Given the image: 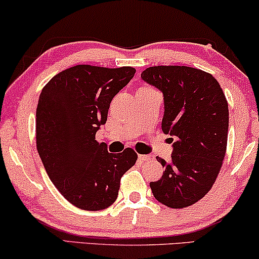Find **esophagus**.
Segmentation results:
<instances>
[{"mask_svg": "<svg viewBox=\"0 0 259 259\" xmlns=\"http://www.w3.org/2000/svg\"><path fill=\"white\" fill-rule=\"evenodd\" d=\"M150 159H151L150 155H146V154H139V160H141V161H147V160H150Z\"/></svg>", "mask_w": 259, "mask_h": 259, "instance_id": "obj_1", "label": "esophagus"}]
</instances>
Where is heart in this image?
Segmentation results:
<instances>
[{"instance_id":"1","label":"heart","mask_w":259,"mask_h":259,"mask_svg":"<svg viewBox=\"0 0 259 259\" xmlns=\"http://www.w3.org/2000/svg\"><path fill=\"white\" fill-rule=\"evenodd\" d=\"M141 90H152V88H150V87H141L139 91H141Z\"/></svg>"}]
</instances>
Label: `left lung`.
<instances>
[{
    "mask_svg": "<svg viewBox=\"0 0 259 259\" xmlns=\"http://www.w3.org/2000/svg\"><path fill=\"white\" fill-rule=\"evenodd\" d=\"M141 77L164 94L161 128L177 138L171 160L157 157L165 172L150 183L152 193L167 207L191 206L212 189L221 172L229 130L225 94L212 74L193 67H148Z\"/></svg>",
    "mask_w": 259,
    "mask_h": 259,
    "instance_id": "obj_1",
    "label": "left lung"
}]
</instances>
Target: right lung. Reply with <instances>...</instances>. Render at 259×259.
Instances as JSON below:
<instances>
[{
	"mask_svg": "<svg viewBox=\"0 0 259 259\" xmlns=\"http://www.w3.org/2000/svg\"><path fill=\"white\" fill-rule=\"evenodd\" d=\"M133 67L77 65L53 76L36 108V147L46 171L74 206L99 211L114 203L123 173L138 154L108 153L95 139L112 99L134 76Z\"/></svg>",
	"mask_w": 259,
	"mask_h": 259,
	"instance_id": "right-lung-1",
	"label": "right lung"
}]
</instances>
